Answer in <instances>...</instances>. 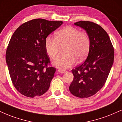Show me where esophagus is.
<instances>
[{"label": "esophagus", "instance_id": "1", "mask_svg": "<svg viewBox=\"0 0 122 122\" xmlns=\"http://www.w3.org/2000/svg\"><path fill=\"white\" fill-rule=\"evenodd\" d=\"M58 71L60 73H65L66 72V70H61V69H59L58 70Z\"/></svg>", "mask_w": 122, "mask_h": 122}]
</instances>
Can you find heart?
<instances>
[{
  "instance_id": "1",
  "label": "heart",
  "mask_w": 122,
  "mask_h": 122,
  "mask_svg": "<svg viewBox=\"0 0 122 122\" xmlns=\"http://www.w3.org/2000/svg\"><path fill=\"white\" fill-rule=\"evenodd\" d=\"M55 39L47 37L45 47L47 53L52 59L58 56L61 47L66 46L64 56L59 57L53 62L56 67L66 69L72 66L78 60L82 61L87 56L90 48V40L85 32L67 26L56 32Z\"/></svg>"
}]
</instances>
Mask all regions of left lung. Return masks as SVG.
I'll use <instances>...</instances> for the list:
<instances>
[{
	"mask_svg": "<svg viewBox=\"0 0 122 122\" xmlns=\"http://www.w3.org/2000/svg\"><path fill=\"white\" fill-rule=\"evenodd\" d=\"M74 25L86 30L91 45L86 60L71 70L74 78L69 90L77 97L88 98L105 85L114 62V48L107 32L98 24L80 21Z\"/></svg>",
	"mask_w": 122,
	"mask_h": 122,
	"instance_id": "1",
	"label": "left lung"
}]
</instances>
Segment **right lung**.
Masks as SVG:
<instances>
[{"label": "right lung", "instance_id": "add662e5", "mask_svg": "<svg viewBox=\"0 0 122 122\" xmlns=\"http://www.w3.org/2000/svg\"><path fill=\"white\" fill-rule=\"evenodd\" d=\"M62 23L33 19L21 25L12 36L5 60L13 85L24 96H40L49 88L56 69L48 66L51 62L45 40Z\"/></svg>", "mask_w": 122, "mask_h": 122}]
</instances>
